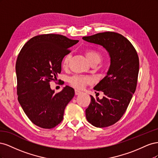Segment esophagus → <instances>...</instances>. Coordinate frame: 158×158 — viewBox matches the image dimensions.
Returning <instances> with one entry per match:
<instances>
[{
    "label": "esophagus",
    "mask_w": 158,
    "mask_h": 158,
    "mask_svg": "<svg viewBox=\"0 0 158 158\" xmlns=\"http://www.w3.org/2000/svg\"><path fill=\"white\" fill-rule=\"evenodd\" d=\"M81 93H82V92H81V91H80L78 89H75V94L76 95H79Z\"/></svg>",
    "instance_id": "esophagus-1"
}]
</instances>
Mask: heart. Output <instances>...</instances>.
Returning a JSON list of instances; mask_svg holds the SVG:
<instances>
[{
	"label": "heart",
	"mask_w": 158,
	"mask_h": 158,
	"mask_svg": "<svg viewBox=\"0 0 158 158\" xmlns=\"http://www.w3.org/2000/svg\"><path fill=\"white\" fill-rule=\"evenodd\" d=\"M85 55L89 63H92L95 60L99 61L102 58V55L100 52L95 49H88L85 51ZM70 55H66L64 56L62 60L61 66L62 67L65 69L68 66L69 61ZM70 84L77 89H83L85 85L90 82V79L87 76H80V75H74L69 79Z\"/></svg>",
	"instance_id": "heart-1"
}]
</instances>
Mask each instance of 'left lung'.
I'll list each match as a JSON object with an SVG mask.
<instances>
[{
  "label": "left lung",
  "mask_w": 158,
  "mask_h": 158,
  "mask_svg": "<svg viewBox=\"0 0 158 158\" xmlns=\"http://www.w3.org/2000/svg\"><path fill=\"white\" fill-rule=\"evenodd\" d=\"M82 39L103 46L111 58L107 75L94 88L102 91V99L90 95L85 109L88 121L94 127H107L123 117L135 93L139 72V59L135 47L126 37L116 32L106 31Z\"/></svg>",
  "instance_id": "8db88e82"
}]
</instances>
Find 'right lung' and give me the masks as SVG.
<instances>
[{"instance_id": "1", "label": "right lung", "mask_w": 158, "mask_h": 158, "mask_svg": "<svg viewBox=\"0 0 158 158\" xmlns=\"http://www.w3.org/2000/svg\"><path fill=\"white\" fill-rule=\"evenodd\" d=\"M78 41L49 33L32 37L22 48L16 63L18 99L34 125L50 129L63 121L74 89L66 85L55 94L49 84L60 73L62 60L70 47Z\"/></svg>"}]
</instances>
